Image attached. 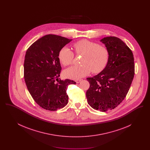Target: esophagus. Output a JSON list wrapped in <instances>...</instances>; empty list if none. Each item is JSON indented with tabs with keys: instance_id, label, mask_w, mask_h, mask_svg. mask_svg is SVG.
Returning a JSON list of instances; mask_svg holds the SVG:
<instances>
[{
	"instance_id": "esophagus-1",
	"label": "esophagus",
	"mask_w": 150,
	"mask_h": 150,
	"mask_svg": "<svg viewBox=\"0 0 150 150\" xmlns=\"http://www.w3.org/2000/svg\"><path fill=\"white\" fill-rule=\"evenodd\" d=\"M81 81V79H79V80H75V81H76V83H80Z\"/></svg>"
}]
</instances>
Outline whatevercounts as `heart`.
<instances>
[{
	"mask_svg": "<svg viewBox=\"0 0 150 150\" xmlns=\"http://www.w3.org/2000/svg\"><path fill=\"white\" fill-rule=\"evenodd\" d=\"M74 48L77 55L83 56L81 66H73L67 69L64 75L67 78L78 80L88 75L91 71L99 73L106 66L109 58L107 48L97 43L83 39L74 44ZM74 57V53L67 47H63L58 53L60 62L65 66L71 64Z\"/></svg>",
	"mask_w": 150,
	"mask_h": 150,
	"instance_id": "1",
	"label": "heart"
}]
</instances>
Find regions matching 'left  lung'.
<instances>
[{
	"label": "left lung",
	"mask_w": 150,
	"mask_h": 150,
	"mask_svg": "<svg viewBox=\"0 0 150 150\" xmlns=\"http://www.w3.org/2000/svg\"><path fill=\"white\" fill-rule=\"evenodd\" d=\"M109 53L106 67L97 75L86 78L90 86L86 93L88 104L106 112L114 109L125 98L134 75L133 54L120 39L108 36L100 40Z\"/></svg>",
	"instance_id": "1"
}]
</instances>
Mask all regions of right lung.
<instances>
[{
	"instance_id": "obj_1",
	"label": "right lung",
	"mask_w": 150,
	"mask_h": 150,
	"mask_svg": "<svg viewBox=\"0 0 150 150\" xmlns=\"http://www.w3.org/2000/svg\"><path fill=\"white\" fill-rule=\"evenodd\" d=\"M71 40L47 35L31 45L26 52L23 66L26 85L36 103L47 110L64 107L69 100L67 86L76 84L70 79L58 80L61 71L58 53Z\"/></svg>"
}]
</instances>
